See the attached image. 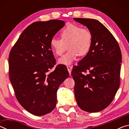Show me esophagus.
I'll list each match as a JSON object with an SVG mask.
<instances>
[{"mask_svg": "<svg viewBox=\"0 0 129 129\" xmlns=\"http://www.w3.org/2000/svg\"><path fill=\"white\" fill-rule=\"evenodd\" d=\"M67 69H68V71L69 73V75H71L72 69V67L71 66H67Z\"/></svg>", "mask_w": 129, "mask_h": 129, "instance_id": "1", "label": "esophagus"}]
</instances>
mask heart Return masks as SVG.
I'll return each mask as SVG.
<instances>
[{
	"label": "heart",
	"instance_id": "heart-1",
	"mask_svg": "<svg viewBox=\"0 0 129 129\" xmlns=\"http://www.w3.org/2000/svg\"><path fill=\"white\" fill-rule=\"evenodd\" d=\"M60 36L61 40L53 38L50 42L52 51L57 56H61L68 45L69 52L58 59L60 64L71 65L78 55L85 56L90 51L92 35L88 29L68 24L61 30Z\"/></svg>",
	"mask_w": 129,
	"mask_h": 129
}]
</instances>
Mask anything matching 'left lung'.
Here are the masks:
<instances>
[{
	"instance_id": "1",
	"label": "left lung",
	"mask_w": 129,
	"mask_h": 129,
	"mask_svg": "<svg viewBox=\"0 0 129 129\" xmlns=\"http://www.w3.org/2000/svg\"><path fill=\"white\" fill-rule=\"evenodd\" d=\"M88 28L92 44L86 55L72 72L78 106L89 113L99 112L112 102L120 84L122 55L118 44L111 32L99 21L74 18ZM89 72L88 75L83 72Z\"/></svg>"
}]
</instances>
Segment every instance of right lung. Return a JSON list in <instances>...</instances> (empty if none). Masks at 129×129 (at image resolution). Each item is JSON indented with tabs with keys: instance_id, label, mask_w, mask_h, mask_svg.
Segmentation results:
<instances>
[{
	"instance_id": "add662e5",
	"label": "right lung",
	"mask_w": 129,
	"mask_h": 129,
	"mask_svg": "<svg viewBox=\"0 0 129 129\" xmlns=\"http://www.w3.org/2000/svg\"><path fill=\"white\" fill-rule=\"evenodd\" d=\"M65 25L62 20L36 21L27 27L11 51L9 76L19 103L31 114L51 112L58 87L69 77L66 67L57 66L50 46L52 39Z\"/></svg>"
}]
</instances>
